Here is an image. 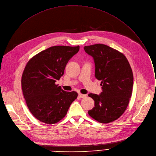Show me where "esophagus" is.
I'll return each mask as SVG.
<instances>
[{"instance_id": "1", "label": "esophagus", "mask_w": 156, "mask_h": 156, "mask_svg": "<svg viewBox=\"0 0 156 156\" xmlns=\"http://www.w3.org/2000/svg\"><path fill=\"white\" fill-rule=\"evenodd\" d=\"M78 96H79V97H80L81 98H85V97L87 96V94H81V93H79Z\"/></svg>"}]
</instances>
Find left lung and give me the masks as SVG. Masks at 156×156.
Segmentation results:
<instances>
[{"instance_id":"obj_1","label":"left lung","mask_w":156,"mask_h":156,"mask_svg":"<svg viewBox=\"0 0 156 156\" xmlns=\"http://www.w3.org/2000/svg\"><path fill=\"white\" fill-rule=\"evenodd\" d=\"M84 50L93 58L95 77L102 87L99 95L88 94L94 101L88 114L101 123L114 121L124 112L131 97L133 74L129 63L122 53L104 44L85 46Z\"/></svg>"}]
</instances>
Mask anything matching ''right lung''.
Masks as SVG:
<instances>
[{"label": "right lung", "mask_w": 156, "mask_h": 156, "mask_svg": "<svg viewBox=\"0 0 156 156\" xmlns=\"http://www.w3.org/2000/svg\"><path fill=\"white\" fill-rule=\"evenodd\" d=\"M79 50V46L51 47L26 65L22 76V92L28 108L38 120L56 123L76 99V92L65 91L55 82L63 75L67 63Z\"/></svg>", "instance_id": "add662e5"}]
</instances>
